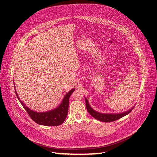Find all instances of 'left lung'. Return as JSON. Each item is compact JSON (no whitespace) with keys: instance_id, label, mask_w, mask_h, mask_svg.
Listing matches in <instances>:
<instances>
[{"instance_id":"left-lung-1","label":"left lung","mask_w":157,"mask_h":157,"mask_svg":"<svg viewBox=\"0 0 157 157\" xmlns=\"http://www.w3.org/2000/svg\"><path fill=\"white\" fill-rule=\"evenodd\" d=\"M86 99V105L87 111L89 112L90 114L92 116V117H94L95 119H98L99 121H101L103 122H111V121H116L117 119H119L120 118H121L124 116L127 115V114L130 113L131 111L133 109V107H132L131 109L129 110H128L124 113H114V114H108V113H99V112L95 111L94 109H92L91 106L90 105L89 102H88L87 99Z\"/></svg>"}]
</instances>
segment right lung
<instances>
[{
  "label": "right lung",
  "mask_w": 157,
  "mask_h": 157,
  "mask_svg": "<svg viewBox=\"0 0 157 157\" xmlns=\"http://www.w3.org/2000/svg\"><path fill=\"white\" fill-rule=\"evenodd\" d=\"M74 91L75 89H72L68 92L64 96L62 103H60V105L57 108H55L53 110L46 112H36L31 110L20 99L17 91H15L19 101L21 102L22 107L25 108L30 118L34 122L39 124H41V125L58 126L62 124L66 119L68 112V107H69V98Z\"/></svg>",
  "instance_id": "add662e5"
}]
</instances>
